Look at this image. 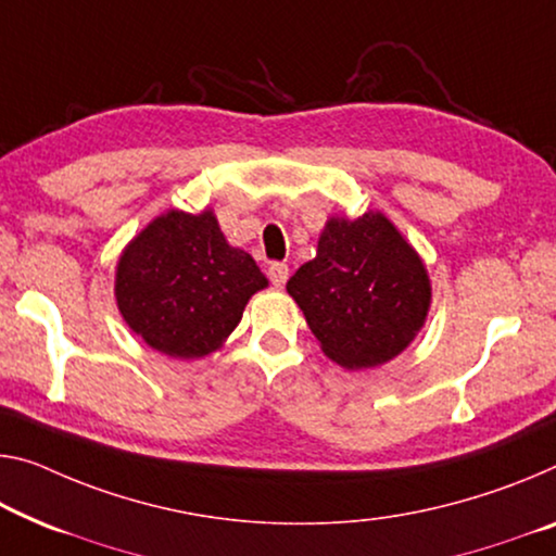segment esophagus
I'll return each instance as SVG.
<instances>
[{
    "label": "esophagus",
    "mask_w": 556,
    "mask_h": 556,
    "mask_svg": "<svg viewBox=\"0 0 556 556\" xmlns=\"http://www.w3.org/2000/svg\"><path fill=\"white\" fill-rule=\"evenodd\" d=\"M288 266L286 263H270V268H268V278H270V283L276 286V288H283L286 286V280H288Z\"/></svg>",
    "instance_id": "obj_1"
}]
</instances>
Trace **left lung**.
Segmentation results:
<instances>
[{
	"label": "left lung",
	"mask_w": 556,
	"mask_h": 556,
	"mask_svg": "<svg viewBox=\"0 0 556 556\" xmlns=\"http://www.w3.org/2000/svg\"><path fill=\"white\" fill-rule=\"evenodd\" d=\"M320 350L345 370L390 363L422 330L432 303L427 268L380 211L330 216L318 253L288 280Z\"/></svg>",
	"instance_id": "1"
}]
</instances>
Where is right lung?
<instances>
[{"mask_svg":"<svg viewBox=\"0 0 556 556\" xmlns=\"http://www.w3.org/2000/svg\"><path fill=\"white\" fill-rule=\"evenodd\" d=\"M263 288L268 278L251 253L226 241L211 208L153 218L118 255L114 280L126 326L178 361L216 353Z\"/></svg>","mask_w":556,"mask_h":556,"instance_id":"right-lung-1","label":"right lung"}]
</instances>
